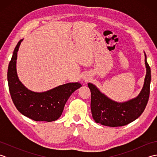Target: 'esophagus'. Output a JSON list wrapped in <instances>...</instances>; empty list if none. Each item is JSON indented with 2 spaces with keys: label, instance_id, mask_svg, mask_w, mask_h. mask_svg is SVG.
<instances>
[{
  "label": "esophagus",
  "instance_id": "esophagus-1",
  "mask_svg": "<svg viewBox=\"0 0 157 157\" xmlns=\"http://www.w3.org/2000/svg\"><path fill=\"white\" fill-rule=\"evenodd\" d=\"M86 79V81H88V79H88V78H86V79Z\"/></svg>",
  "mask_w": 157,
  "mask_h": 157
}]
</instances>
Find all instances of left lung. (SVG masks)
<instances>
[{
    "label": "left lung",
    "instance_id": "obj_1",
    "mask_svg": "<svg viewBox=\"0 0 157 157\" xmlns=\"http://www.w3.org/2000/svg\"><path fill=\"white\" fill-rule=\"evenodd\" d=\"M145 65L146 74L142 91L137 97L125 102L112 101L94 85L88 83L91 92V111L96 123L109 127H120L129 124L142 115L148 101L151 80V68L146 61V54Z\"/></svg>",
    "mask_w": 157,
    "mask_h": 157
}]
</instances>
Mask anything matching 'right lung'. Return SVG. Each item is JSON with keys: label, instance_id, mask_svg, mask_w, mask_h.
<instances>
[{"label": "right lung", "instance_id": "1", "mask_svg": "<svg viewBox=\"0 0 157 157\" xmlns=\"http://www.w3.org/2000/svg\"><path fill=\"white\" fill-rule=\"evenodd\" d=\"M20 40L15 48L9 63L7 79L10 94L17 109L36 121H55L61 117L66 102L72 93L82 85L78 82L68 83L44 92H35L26 88L17 74L16 60Z\"/></svg>", "mask_w": 157, "mask_h": 157}]
</instances>
